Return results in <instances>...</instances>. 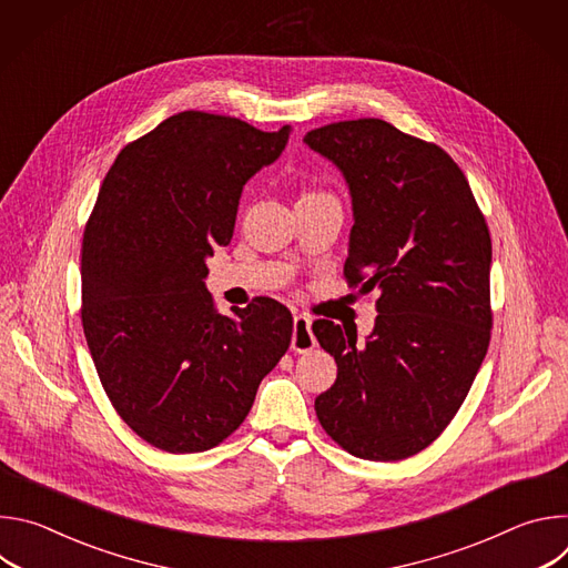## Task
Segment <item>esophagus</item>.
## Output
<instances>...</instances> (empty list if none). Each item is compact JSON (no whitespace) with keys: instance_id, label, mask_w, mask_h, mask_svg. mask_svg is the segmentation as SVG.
Wrapping results in <instances>:
<instances>
[{"instance_id":"34e87169","label":"esophagus","mask_w":568,"mask_h":568,"mask_svg":"<svg viewBox=\"0 0 568 568\" xmlns=\"http://www.w3.org/2000/svg\"><path fill=\"white\" fill-rule=\"evenodd\" d=\"M316 346V339L312 335V321L303 314L294 316V331H292V342L290 348L294 353H310Z\"/></svg>"}]
</instances>
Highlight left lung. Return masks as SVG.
I'll return each mask as SVG.
<instances>
[{
	"label": "left lung",
	"mask_w": 568,
	"mask_h": 568,
	"mask_svg": "<svg viewBox=\"0 0 568 568\" xmlns=\"http://www.w3.org/2000/svg\"><path fill=\"white\" fill-rule=\"evenodd\" d=\"M303 141L346 180L353 229L344 274L379 292L364 344L312 323L337 379L314 399L321 427L366 460H402L452 423L490 346L493 242L456 161L382 119L339 121Z\"/></svg>",
	"instance_id": "1"
}]
</instances>
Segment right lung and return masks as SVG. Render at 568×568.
<instances>
[{"instance_id": "obj_1", "label": "right lung", "mask_w": 568, "mask_h": 568, "mask_svg": "<svg viewBox=\"0 0 568 568\" xmlns=\"http://www.w3.org/2000/svg\"><path fill=\"white\" fill-rule=\"evenodd\" d=\"M290 132L180 112L125 145L99 191L80 258L83 331L112 407L156 449L193 454L231 436L290 346L285 305L261 296L224 316L204 285L242 189Z\"/></svg>"}]
</instances>
